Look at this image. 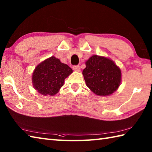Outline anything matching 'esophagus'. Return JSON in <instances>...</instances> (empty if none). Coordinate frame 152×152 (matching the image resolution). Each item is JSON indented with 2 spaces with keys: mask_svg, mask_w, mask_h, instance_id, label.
<instances>
[{
  "mask_svg": "<svg viewBox=\"0 0 152 152\" xmlns=\"http://www.w3.org/2000/svg\"><path fill=\"white\" fill-rule=\"evenodd\" d=\"M73 70L76 71V72H80V67L79 66H74Z\"/></svg>",
  "mask_w": 152,
  "mask_h": 152,
  "instance_id": "obj_1",
  "label": "esophagus"
}]
</instances>
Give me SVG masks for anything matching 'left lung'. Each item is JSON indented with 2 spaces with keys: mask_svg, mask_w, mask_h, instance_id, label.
I'll list each match as a JSON object with an SVG mask.
<instances>
[{
  "mask_svg": "<svg viewBox=\"0 0 152 152\" xmlns=\"http://www.w3.org/2000/svg\"><path fill=\"white\" fill-rule=\"evenodd\" d=\"M82 74L86 84L98 96L113 94L121 84V71L112 59L93 55L86 62Z\"/></svg>",
  "mask_w": 152,
  "mask_h": 152,
  "instance_id": "1",
  "label": "left lung"
}]
</instances>
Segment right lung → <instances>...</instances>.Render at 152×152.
Wrapping results in <instances>:
<instances>
[{
    "mask_svg": "<svg viewBox=\"0 0 152 152\" xmlns=\"http://www.w3.org/2000/svg\"><path fill=\"white\" fill-rule=\"evenodd\" d=\"M72 72L67 64L51 56L35 68L32 75L33 88L41 95L54 96L64 85V79Z\"/></svg>",
    "mask_w": 152,
    "mask_h": 152,
    "instance_id": "1",
    "label": "right lung"
}]
</instances>
